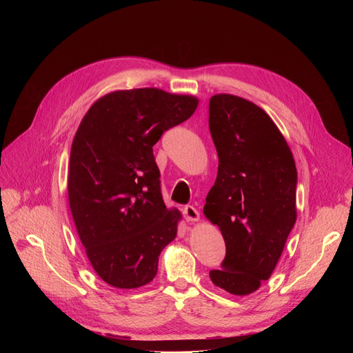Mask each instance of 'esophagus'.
<instances>
[{"mask_svg": "<svg viewBox=\"0 0 353 353\" xmlns=\"http://www.w3.org/2000/svg\"><path fill=\"white\" fill-rule=\"evenodd\" d=\"M183 216L188 221H197L200 219V213L193 206H184Z\"/></svg>", "mask_w": 353, "mask_h": 353, "instance_id": "esophagus-1", "label": "esophagus"}]
</instances>
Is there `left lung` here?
I'll use <instances>...</instances> for the list:
<instances>
[{
	"label": "left lung",
	"instance_id": "8db88e82",
	"mask_svg": "<svg viewBox=\"0 0 353 353\" xmlns=\"http://www.w3.org/2000/svg\"><path fill=\"white\" fill-rule=\"evenodd\" d=\"M209 127L219 170L203 213L226 243L212 282L246 296L268 281L296 221V172L290 148L266 111L249 100L216 94Z\"/></svg>",
	"mask_w": 353,
	"mask_h": 353
}]
</instances>
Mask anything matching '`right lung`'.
I'll return each mask as SVG.
<instances>
[{
  "instance_id": "add662e5",
  "label": "right lung",
  "mask_w": 353,
  "mask_h": 353,
  "mask_svg": "<svg viewBox=\"0 0 353 353\" xmlns=\"http://www.w3.org/2000/svg\"><path fill=\"white\" fill-rule=\"evenodd\" d=\"M193 96L160 88L108 92L92 104L74 136L68 203L88 261L101 279L136 289L157 274L181 214L167 209L153 145L197 108Z\"/></svg>"
}]
</instances>
